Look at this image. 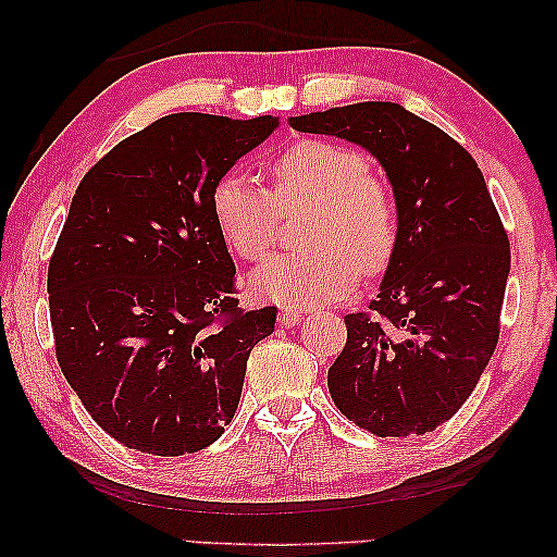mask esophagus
I'll use <instances>...</instances> for the list:
<instances>
[{"label": "esophagus", "mask_w": 557, "mask_h": 557, "mask_svg": "<svg viewBox=\"0 0 557 557\" xmlns=\"http://www.w3.org/2000/svg\"><path fill=\"white\" fill-rule=\"evenodd\" d=\"M301 317H304L301 309H281L278 322L284 324V326H296V324L301 322Z\"/></svg>", "instance_id": "esophagus-1"}]
</instances>
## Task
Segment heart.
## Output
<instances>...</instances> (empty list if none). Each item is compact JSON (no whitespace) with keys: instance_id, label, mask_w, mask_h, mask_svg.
<instances>
[{"instance_id":"b5f03b06","label":"heart","mask_w":557,"mask_h":557,"mask_svg":"<svg viewBox=\"0 0 557 557\" xmlns=\"http://www.w3.org/2000/svg\"><path fill=\"white\" fill-rule=\"evenodd\" d=\"M273 189L243 170L212 185L210 208L223 240L248 261L269 256L281 212L311 210L304 253L276 256L250 276L258 299L286 309L330 304L352 292L360 269L380 273L398 248V208L357 149L301 139L271 162Z\"/></svg>"}]
</instances>
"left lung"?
<instances>
[{
    "label": "left lung",
    "mask_w": 557,
    "mask_h": 557,
    "mask_svg": "<svg viewBox=\"0 0 557 557\" xmlns=\"http://www.w3.org/2000/svg\"><path fill=\"white\" fill-rule=\"evenodd\" d=\"M377 159L398 208V248L370 311L347 314L330 368L334 406L375 436L429 433L474 391L499 339L509 240L474 159L400 103L288 119Z\"/></svg>",
    "instance_id": "1"
}]
</instances>
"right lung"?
Wrapping results in <instances>:
<instances>
[{
    "instance_id": "add662e5",
    "label": "right lung",
    "mask_w": 557,
    "mask_h": 557,
    "mask_svg": "<svg viewBox=\"0 0 557 557\" xmlns=\"http://www.w3.org/2000/svg\"><path fill=\"white\" fill-rule=\"evenodd\" d=\"M276 126L172 113L116 144L75 189L48 269L55 355L90 418L128 448L195 454L233 421L276 307L238 309L210 195Z\"/></svg>"
}]
</instances>
